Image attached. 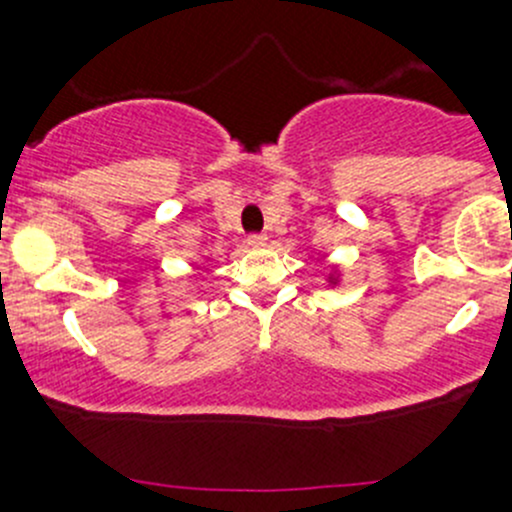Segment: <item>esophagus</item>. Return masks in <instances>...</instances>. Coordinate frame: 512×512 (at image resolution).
<instances>
[{"mask_svg":"<svg viewBox=\"0 0 512 512\" xmlns=\"http://www.w3.org/2000/svg\"><path fill=\"white\" fill-rule=\"evenodd\" d=\"M247 245H250V247H265L267 245V235H250V237H247Z\"/></svg>","mask_w":512,"mask_h":512,"instance_id":"1","label":"esophagus"}]
</instances>
